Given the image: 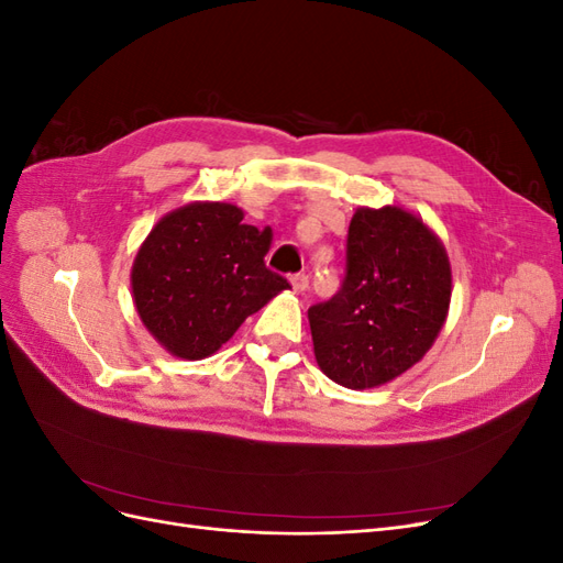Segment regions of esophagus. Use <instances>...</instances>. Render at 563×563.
I'll return each mask as SVG.
<instances>
[{
	"label": "esophagus",
	"instance_id": "1",
	"mask_svg": "<svg viewBox=\"0 0 563 563\" xmlns=\"http://www.w3.org/2000/svg\"><path fill=\"white\" fill-rule=\"evenodd\" d=\"M291 286H294V291H296V294L308 291V286H310V277L305 275V272H298V275H291Z\"/></svg>",
	"mask_w": 563,
	"mask_h": 563
}]
</instances>
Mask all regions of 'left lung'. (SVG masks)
I'll return each mask as SVG.
<instances>
[{
    "mask_svg": "<svg viewBox=\"0 0 563 563\" xmlns=\"http://www.w3.org/2000/svg\"><path fill=\"white\" fill-rule=\"evenodd\" d=\"M449 302V255L432 230L399 207L360 209L343 284L308 310L317 364L350 389L395 380L432 347Z\"/></svg>",
    "mask_w": 563,
    "mask_h": 563,
    "instance_id": "obj_1",
    "label": "left lung"
}]
</instances>
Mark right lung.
Returning <instances> with one entry per match:
<instances>
[{
	"mask_svg": "<svg viewBox=\"0 0 563 563\" xmlns=\"http://www.w3.org/2000/svg\"><path fill=\"white\" fill-rule=\"evenodd\" d=\"M272 230L244 223L223 201L187 203L152 228L135 255L131 286L147 331L180 360L228 343L288 282L265 265Z\"/></svg>",
	"mask_w": 563,
	"mask_h": 563,
	"instance_id": "obj_1",
	"label": "right lung"
}]
</instances>
